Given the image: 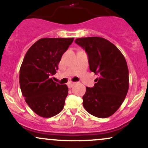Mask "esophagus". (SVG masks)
Masks as SVG:
<instances>
[{
	"instance_id": "esophagus-1",
	"label": "esophagus",
	"mask_w": 148,
	"mask_h": 148,
	"mask_svg": "<svg viewBox=\"0 0 148 148\" xmlns=\"http://www.w3.org/2000/svg\"><path fill=\"white\" fill-rule=\"evenodd\" d=\"M75 84H76L75 82H73V81H69V82H68V84H67V86H68V88H72Z\"/></svg>"
}]
</instances>
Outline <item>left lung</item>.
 Here are the masks:
<instances>
[{
    "label": "left lung",
    "instance_id": "8db88e82",
    "mask_svg": "<svg viewBox=\"0 0 148 148\" xmlns=\"http://www.w3.org/2000/svg\"><path fill=\"white\" fill-rule=\"evenodd\" d=\"M75 43L87 53L91 72L99 75L94 87H86L84 107L94 116L108 118L118 111L128 92L126 60L113 44L102 37H81Z\"/></svg>",
    "mask_w": 148,
    "mask_h": 148
}]
</instances>
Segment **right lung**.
Segmentation results:
<instances>
[{"label":"right lung","instance_id":"obj_1","mask_svg":"<svg viewBox=\"0 0 148 148\" xmlns=\"http://www.w3.org/2000/svg\"><path fill=\"white\" fill-rule=\"evenodd\" d=\"M74 38H42L25 53L19 71V84L25 101L42 118L58 114L68 95L67 85H60L51 76L58 69L62 54Z\"/></svg>","mask_w":148,"mask_h":148}]
</instances>
